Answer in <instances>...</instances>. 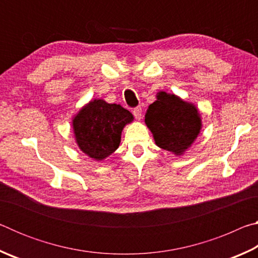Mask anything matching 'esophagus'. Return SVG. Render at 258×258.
I'll use <instances>...</instances> for the list:
<instances>
[{
    "label": "esophagus",
    "mask_w": 258,
    "mask_h": 258,
    "mask_svg": "<svg viewBox=\"0 0 258 258\" xmlns=\"http://www.w3.org/2000/svg\"><path fill=\"white\" fill-rule=\"evenodd\" d=\"M133 115H134V117L137 119H141V117H142V109H141V107L134 108L133 109Z\"/></svg>",
    "instance_id": "esophagus-1"
}]
</instances>
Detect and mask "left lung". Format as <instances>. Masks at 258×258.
I'll use <instances>...</instances> for the list:
<instances>
[{"label":"left lung","instance_id":"8db88e82","mask_svg":"<svg viewBox=\"0 0 258 258\" xmlns=\"http://www.w3.org/2000/svg\"><path fill=\"white\" fill-rule=\"evenodd\" d=\"M145 123L156 145L178 157L192 146L203 127L194 103L165 91L157 92L156 101L147 109Z\"/></svg>","mask_w":258,"mask_h":258}]
</instances>
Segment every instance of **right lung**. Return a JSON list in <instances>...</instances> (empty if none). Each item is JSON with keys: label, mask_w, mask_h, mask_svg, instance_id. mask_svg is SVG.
Instances as JSON below:
<instances>
[{"label": "right lung", "mask_w": 258, "mask_h": 258, "mask_svg": "<svg viewBox=\"0 0 258 258\" xmlns=\"http://www.w3.org/2000/svg\"><path fill=\"white\" fill-rule=\"evenodd\" d=\"M133 120L132 113L120 104L93 99L73 117L72 126L81 151L102 161L117 150L123 128Z\"/></svg>", "instance_id": "obj_1"}]
</instances>
